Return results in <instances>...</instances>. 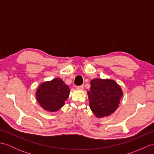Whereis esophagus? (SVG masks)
Instances as JSON below:
<instances>
[{
    "instance_id": "obj_1",
    "label": "esophagus",
    "mask_w": 154,
    "mask_h": 154,
    "mask_svg": "<svg viewBox=\"0 0 154 154\" xmlns=\"http://www.w3.org/2000/svg\"><path fill=\"white\" fill-rule=\"evenodd\" d=\"M83 87H84V86H83V85L77 86L76 89H78V90H83Z\"/></svg>"
}]
</instances>
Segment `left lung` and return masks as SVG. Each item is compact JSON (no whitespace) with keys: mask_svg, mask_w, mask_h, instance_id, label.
<instances>
[{"mask_svg":"<svg viewBox=\"0 0 154 154\" xmlns=\"http://www.w3.org/2000/svg\"><path fill=\"white\" fill-rule=\"evenodd\" d=\"M89 107L98 119L109 116L116 110L123 95L122 90L115 81L93 79L87 91Z\"/></svg>","mask_w":154,"mask_h":154,"instance_id":"8db88e82","label":"left lung"}]
</instances>
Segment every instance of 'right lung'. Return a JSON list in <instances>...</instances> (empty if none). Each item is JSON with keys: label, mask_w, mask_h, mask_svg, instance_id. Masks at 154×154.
Here are the masks:
<instances>
[{"label": "right lung", "mask_w": 154, "mask_h": 154, "mask_svg": "<svg viewBox=\"0 0 154 154\" xmlns=\"http://www.w3.org/2000/svg\"><path fill=\"white\" fill-rule=\"evenodd\" d=\"M69 93V87L57 77L42 83L35 92V96L42 108L53 112L64 105Z\"/></svg>", "instance_id": "obj_1"}]
</instances>
